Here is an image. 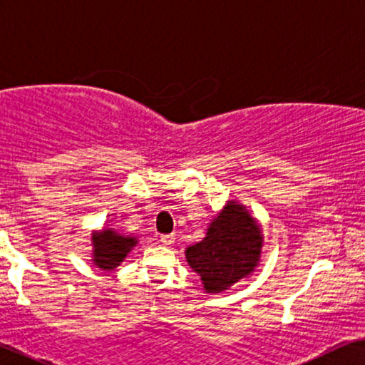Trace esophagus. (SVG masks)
Listing matches in <instances>:
<instances>
[{
	"label": "esophagus",
	"instance_id": "1",
	"mask_svg": "<svg viewBox=\"0 0 365 365\" xmlns=\"http://www.w3.org/2000/svg\"><path fill=\"white\" fill-rule=\"evenodd\" d=\"M160 242H162L163 245H172L175 242V237L173 235H160Z\"/></svg>",
	"mask_w": 365,
	"mask_h": 365
}]
</instances>
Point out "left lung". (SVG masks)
<instances>
[{
  "label": "left lung",
  "instance_id": "1",
  "mask_svg": "<svg viewBox=\"0 0 365 365\" xmlns=\"http://www.w3.org/2000/svg\"><path fill=\"white\" fill-rule=\"evenodd\" d=\"M260 228L237 203H228L210 223L207 237L187 249V260L207 292H222L250 275L260 257Z\"/></svg>",
  "mask_w": 365,
  "mask_h": 365
}]
</instances>
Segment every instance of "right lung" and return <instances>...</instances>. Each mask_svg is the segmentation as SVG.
Here are the masks:
<instances>
[{"label": "right lung", "mask_w": 365, "mask_h": 365, "mask_svg": "<svg viewBox=\"0 0 365 365\" xmlns=\"http://www.w3.org/2000/svg\"><path fill=\"white\" fill-rule=\"evenodd\" d=\"M137 244L132 237H123L113 230H103L93 237L95 264L103 270H113Z\"/></svg>", "instance_id": "obj_1"}]
</instances>
